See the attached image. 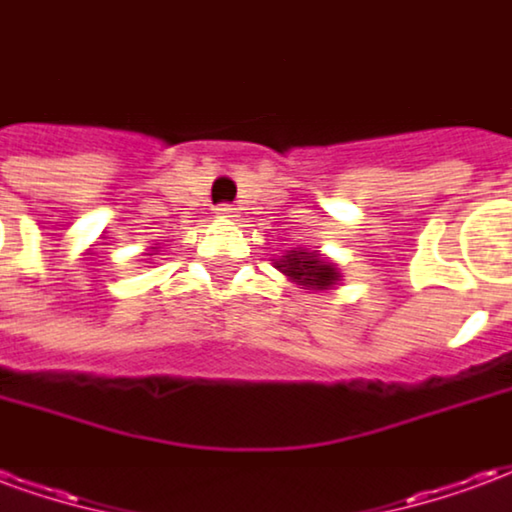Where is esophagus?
Returning <instances> with one entry per match:
<instances>
[{"label":"esophagus","instance_id":"1","mask_svg":"<svg viewBox=\"0 0 512 512\" xmlns=\"http://www.w3.org/2000/svg\"><path fill=\"white\" fill-rule=\"evenodd\" d=\"M216 216H219V219H235V216H238V208H233V205H219V208H216Z\"/></svg>","mask_w":512,"mask_h":512}]
</instances>
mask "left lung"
<instances>
[{"label": "left lung", "mask_w": 512, "mask_h": 512, "mask_svg": "<svg viewBox=\"0 0 512 512\" xmlns=\"http://www.w3.org/2000/svg\"><path fill=\"white\" fill-rule=\"evenodd\" d=\"M274 268L282 271L293 285L312 290V293H329V290H337V285L343 282V274H340L334 260L321 255L318 249H304V246L285 252L274 263Z\"/></svg>", "instance_id": "1"}]
</instances>
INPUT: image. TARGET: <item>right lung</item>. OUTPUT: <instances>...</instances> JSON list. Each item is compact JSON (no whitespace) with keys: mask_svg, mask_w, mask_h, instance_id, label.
Returning a JSON list of instances; mask_svg holds the SVG:
<instances>
[{"mask_svg":"<svg viewBox=\"0 0 512 512\" xmlns=\"http://www.w3.org/2000/svg\"><path fill=\"white\" fill-rule=\"evenodd\" d=\"M161 249H164V246H161V244H153V246H150V249H147L145 255H161Z\"/></svg>","mask_w":512,"mask_h":512,"instance_id":"obj_1","label":"right lung"}]
</instances>
